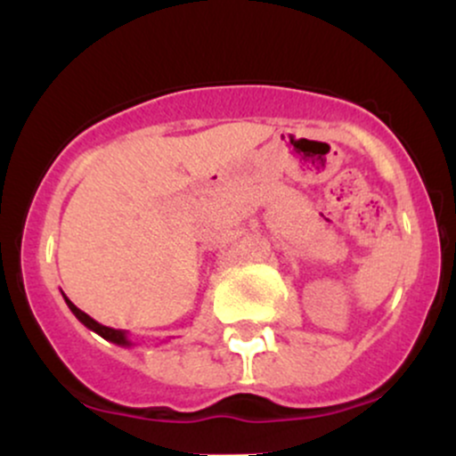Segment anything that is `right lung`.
<instances>
[{
  "mask_svg": "<svg viewBox=\"0 0 456 456\" xmlns=\"http://www.w3.org/2000/svg\"><path fill=\"white\" fill-rule=\"evenodd\" d=\"M64 300H66L68 308H70V311L75 313V317L78 319V322H81L86 328H90L92 332L101 334L104 341H111V343H115V345H122V347H130V345H133V341H130V338H128L126 330H115V328L102 326V323H98L96 319H92L90 315H87V313H83L81 308H77L75 305H72V302L68 300L66 296H64Z\"/></svg>",
  "mask_w": 456,
  "mask_h": 456,
  "instance_id": "1",
  "label": "right lung"
}]
</instances>
